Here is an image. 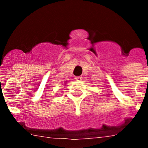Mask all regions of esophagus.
Wrapping results in <instances>:
<instances>
[{"label": "esophagus", "mask_w": 148, "mask_h": 148, "mask_svg": "<svg viewBox=\"0 0 148 148\" xmlns=\"http://www.w3.org/2000/svg\"><path fill=\"white\" fill-rule=\"evenodd\" d=\"M74 79H75L77 81H81V80L82 79V77H75V78Z\"/></svg>", "instance_id": "obj_1"}]
</instances>
